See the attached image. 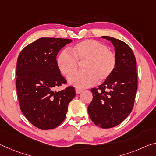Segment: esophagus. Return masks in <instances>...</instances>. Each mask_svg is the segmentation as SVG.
Listing matches in <instances>:
<instances>
[{"label":"esophagus","mask_w":156,"mask_h":156,"mask_svg":"<svg viewBox=\"0 0 156 156\" xmlns=\"http://www.w3.org/2000/svg\"><path fill=\"white\" fill-rule=\"evenodd\" d=\"M82 91H83V90H80V89L76 88V94H80Z\"/></svg>","instance_id":"1"}]
</instances>
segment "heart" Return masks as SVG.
<instances>
[{"instance_id":"1","label":"heart","mask_w":156,"mask_h":156,"mask_svg":"<svg viewBox=\"0 0 156 156\" xmlns=\"http://www.w3.org/2000/svg\"><path fill=\"white\" fill-rule=\"evenodd\" d=\"M71 54L64 51L59 55L58 65L61 73L70 76L78 69L79 62H83V72L76 73L69 78L74 87L84 89L93 85L96 81L107 80L115 70L117 58L108 46L94 39L80 41L70 48Z\"/></svg>"}]
</instances>
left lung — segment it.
<instances>
[{
  "label": "left lung",
  "instance_id": "1",
  "mask_svg": "<svg viewBox=\"0 0 156 156\" xmlns=\"http://www.w3.org/2000/svg\"><path fill=\"white\" fill-rule=\"evenodd\" d=\"M115 47L117 64L109 78L98 88H92L93 99L88 106L91 121L102 128L115 127L131 112L137 90V63L134 53L123 41L103 36Z\"/></svg>",
  "mask_w": 156,
  "mask_h": 156
}]
</instances>
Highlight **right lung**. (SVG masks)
I'll list each match as a JSON object with an SVG mask.
<instances>
[{"mask_svg": "<svg viewBox=\"0 0 156 156\" xmlns=\"http://www.w3.org/2000/svg\"><path fill=\"white\" fill-rule=\"evenodd\" d=\"M72 40L41 37L21 51L16 63V91L21 112L30 122L41 130L53 129L65 120L75 89L55 88L66 83L56 57Z\"/></svg>", "mask_w": 156, "mask_h": 156, "instance_id": "1", "label": "right lung"}]
</instances>
